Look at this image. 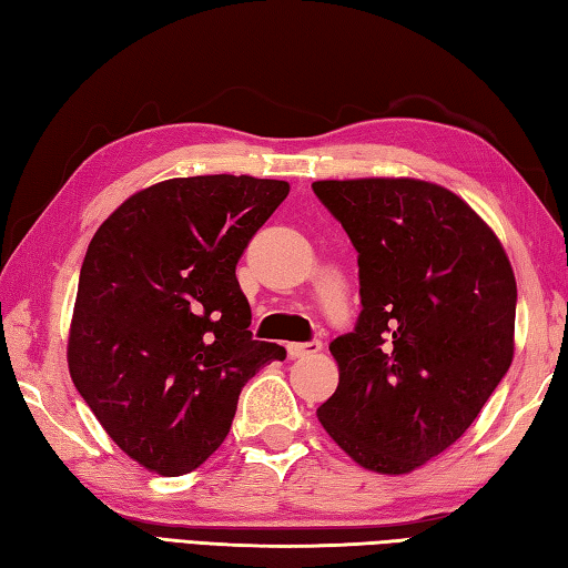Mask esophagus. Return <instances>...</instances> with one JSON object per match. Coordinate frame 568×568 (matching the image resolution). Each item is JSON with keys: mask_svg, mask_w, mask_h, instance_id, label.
Listing matches in <instances>:
<instances>
[{"mask_svg": "<svg viewBox=\"0 0 568 568\" xmlns=\"http://www.w3.org/2000/svg\"><path fill=\"white\" fill-rule=\"evenodd\" d=\"M322 352V342L320 339H312V342H303V344H287V354L293 358H307V356H315Z\"/></svg>", "mask_w": 568, "mask_h": 568, "instance_id": "1", "label": "esophagus"}]
</instances>
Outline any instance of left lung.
I'll list each match as a JSON object with an SVG mask.
<instances>
[{
  "mask_svg": "<svg viewBox=\"0 0 568 568\" xmlns=\"http://www.w3.org/2000/svg\"><path fill=\"white\" fill-rule=\"evenodd\" d=\"M358 253L361 315L317 417L364 468L407 474L462 437L513 364L517 285L498 236L446 187L320 180Z\"/></svg>",
  "mask_w": 568,
  "mask_h": 568,
  "instance_id": "1",
  "label": "left lung"
}]
</instances>
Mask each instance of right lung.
Masks as SVG:
<instances>
[{
	"label": "right lung",
	"instance_id": "obj_1",
	"mask_svg": "<svg viewBox=\"0 0 568 568\" xmlns=\"http://www.w3.org/2000/svg\"><path fill=\"white\" fill-rule=\"evenodd\" d=\"M291 185L173 178L131 195L84 253L68 366L106 434L161 476L220 449L239 393L285 348L253 339L236 263Z\"/></svg>",
	"mask_w": 568,
	"mask_h": 568
}]
</instances>
